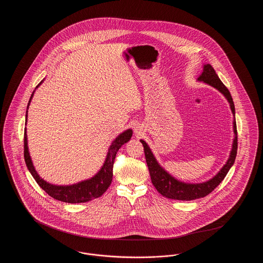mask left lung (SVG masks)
<instances>
[{
	"label": "left lung",
	"instance_id": "left-lung-1",
	"mask_svg": "<svg viewBox=\"0 0 263 263\" xmlns=\"http://www.w3.org/2000/svg\"><path fill=\"white\" fill-rule=\"evenodd\" d=\"M197 81L203 82L213 88L218 89L230 103V107L232 113L234 115V134L235 138L232 145V151L230 153V157L224 164V166L219 171V173L215 176H213L211 179L200 182V183H187L180 181L175 178L173 175H170L163 166L158 163L157 159L155 158L154 154L152 153L150 147L144 140H140V142L143 144L146 162L150 172L152 183L156 189L166 198L175 199V200L190 201L194 199H198L205 197L209 193H211L215 188L217 187L225 178L226 175L232 165L235 163L237 150H238V132H237V124H236V118H235V104L232 99V96L229 91V89L226 88L225 85L221 82L218 75L216 74L215 70L213 69L210 64H205L203 66V72L197 79Z\"/></svg>",
	"mask_w": 263,
	"mask_h": 263
}]
</instances>
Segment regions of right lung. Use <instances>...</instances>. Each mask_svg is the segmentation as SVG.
<instances>
[{"label": "right lung", "mask_w": 263, "mask_h": 263, "mask_svg": "<svg viewBox=\"0 0 263 263\" xmlns=\"http://www.w3.org/2000/svg\"><path fill=\"white\" fill-rule=\"evenodd\" d=\"M43 81H41L38 84L36 88L43 83ZM34 91L35 90H33V92L29 99L28 104H27V109L29 107L30 101L33 98ZM26 121H27V110L25 114V124H26ZM132 134H133L132 129H128L124 132H122L121 134H119L113 140L111 145L108 148V152H107L103 165L100 167L99 173L96 174L92 177L86 179V180H83V181H80V182L72 184V185H55V184H51L49 182L45 181L43 178H41L38 175L37 172L35 171L32 161H31V158H30V155H29V152H28L27 135H26V128H25V141H24L25 142L24 154H25V163H26V166H27L29 173L33 176L35 181L37 182L38 185L54 199L66 202V203H85V202L99 198L106 191V189L109 187V185L111 184V181H112V168L115 156H116L118 150L121 148V146L124 145L131 139Z\"/></svg>", "instance_id": "right-lung-1"}]
</instances>
